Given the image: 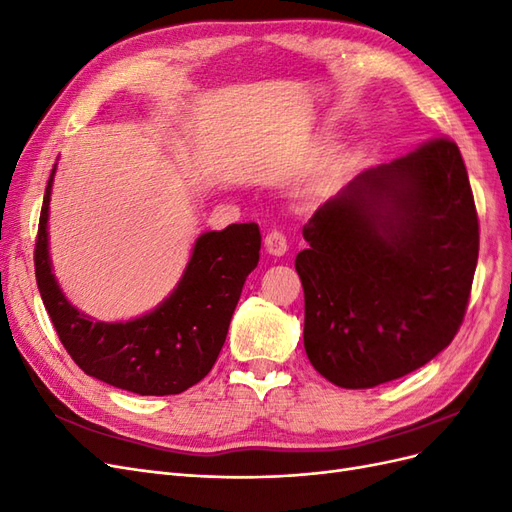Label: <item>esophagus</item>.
<instances>
[{"instance_id": "34e87169", "label": "esophagus", "mask_w": 512, "mask_h": 512, "mask_svg": "<svg viewBox=\"0 0 512 512\" xmlns=\"http://www.w3.org/2000/svg\"><path fill=\"white\" fill-rule=\"evenodd\" d=\"M265 250L271 256H284L288 252V241L280 230H271L269 235L265 237Z\"/></svg>"}]
</instances>
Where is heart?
I'll return each instance as SVG.
<instances>
[{"label": "heart", "mask_w": 512, "mask_h": 512, "mask_svg": "<svg viewBox=\"0 0 512 512\" xmlns=\"http://www.w3.org/2000/svg\"><path fill=\"white\" fill-rule=\"evenodd\" d=\"M324 185H327V179H324V177L314 179V181H312V185H309V192H320V190L324 188Z\"/></svg>", "instance_id": "1"}]
</instances>
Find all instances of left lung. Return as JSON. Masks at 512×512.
<instances>
[{"mask_svg":"<svg viewBox=\"0 0 512 512\" xmlns=\"http://www.w3.org/2000/svg\"><path fill=\"white\" fill-rule=\"evenodd\" d=\"M303 237V344L320 376L374 389L453 342L478 260L474 196L453 141L433 138L354 177Z\"/></svg>","mask_w":512,"mask_h":512,"instance_id":"1","label":"left lung"}]
</instances>
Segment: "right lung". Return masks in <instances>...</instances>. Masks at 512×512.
<instances>
[{
    "label": "right lung",
    "instance_id": "add662e5",
    "mask_svg": "<svg viewBox=\"0 0 512 512\" xmlns=\"http://www.w3.org/2000/svg\"><path fill=\"white\" fill-rule=\"evenodd\" d=\"M57 164L46 185L36 239V282L53 327L87 376L136 395H179L203 380L226 342L243 284L260 258L258 224L203 232L179 284L151 312L102 322L76 309L59 288L49 254V205Z\"/></svg>",
    "mask_w": 512,
    "mask_h": 512
}]
</instances>
